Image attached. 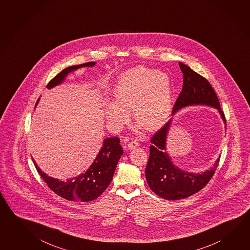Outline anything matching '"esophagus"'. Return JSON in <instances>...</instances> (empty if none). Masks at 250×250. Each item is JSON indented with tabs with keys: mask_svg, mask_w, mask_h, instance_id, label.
Here are the masks:
<instances>
[{
	"mask_svg": "<svg viewBox=\"0 0 250 250\" xmlns=\"http://www.w3.org/2000/svg\"><path fill=\"white\" fill-rule=\"evenodd\" d=\"M138 146H139V144H138L136 141L130 142V143L127 145L128 149H130V150H132V149H135V148L138 147Z\"/></svg>",
	"mask_w": 250,
	"mask_h": 250,
	"instance_id": "34e87169",
	"label": "esophagus"
}]
</instances>
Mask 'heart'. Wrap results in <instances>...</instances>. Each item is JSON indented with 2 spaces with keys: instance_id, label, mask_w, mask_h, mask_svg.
Masks as SVG:
<instances>
[{
  "instance_id": "b5f03b06",
  "label": "heart",
  "mask_w": 250,
  "mask_h": 250,
  "mask_svg": "<svg viewBox=\"0 0 250 250\" xmlns=\"http://www.w3.org/2000/svg\"><path fill=\"white\" fill-rule=\"evenodd\" d=\"M114 102H106L104 119L118 128L128 118L127 112L147 131H155L167 123L172 104V85L167 74L145 67L123 72L113 91Z\"/></svg>"
}]
</instances>
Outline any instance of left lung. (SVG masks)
<instances>
[{
	"instance_id": "obj_1",
	"label": "left lung",
	"mask_w": 250,
	"mask_h": 250,
	"mask_svg": "<svg viewBox=\"0 0 250 250\" xmlns=\"http://www.w3.org/2000/svg\"><path fill=\"white\" fill-rule=\"evenodd\" d=\"M179 65L183 74V85L172 114L174 115L186 106L207 105L218 110L227 129L225 114L220 108L218 96L209 81L185 64L179 62ZM172 120H169L151 137L150 157L146 169V181L150 189L164 199H184L206 186L213 176L219 158L212 167L203 173H189L177 167L167 151V139Z\"/></svg>"
}]
</instances>
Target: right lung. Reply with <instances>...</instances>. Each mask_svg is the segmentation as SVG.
<instances>
[{
  "mask_svg": "<svg viewBox=\"0 0 250 250\" xmlns=\"http://www.w3.org/2000/svg\"><path fill=\"white\" fill-rule=\"evenodd\" d=\"M95 64V62H91L64 68L48 83L46 88L52 89L62 83L69 73L76 71L78 68L93 67ZM39 101L40 99L37 100L35 107ZM123 154V147L120 145L118 137L105 138L103 142V146L90 167L83 173L77 175V177L65 181L48 176L41 171L34 159H32V161L35 165L38 173L55 194L69 201L91 202L97 199L109 186L114 177L119 159Z\"/></svg>",
  "mask_w": 250,
  "mask_h": 250,
  "instance_id": "add662e5",
  "label": "right lung"
}]
</instances>
